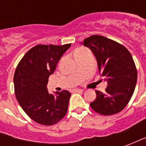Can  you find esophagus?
Masks as SVG:
<instances>
[{"mask_svg": "<svg viewBox=\"0 0 146 146\" xmlns=\"http://www.w3.org/2000/svg\"><path fill=\"white\" fill-rule=\"evenodd\" d=\"M73 92H84V90L80 88H76V89H73Z\"/></svg>", "mask_w": 146, "mask_h": 146, "instance_id": "34e87169", "label": "esophagus"}]
</instances>
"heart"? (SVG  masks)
<instances>
[{"label":"heart","instance_id":"heart-1","mask_svg":"<svg viewBox=\"0 0 146 146\" xmlns=\"http://www.w3.org/2000/svg\"><path fill=\"white\" fill-rule=\"evenodd\" d=\"M79 50H81V49H79Z\"/></svg>","mask_w":146,"mask_h":146}]
</instances>
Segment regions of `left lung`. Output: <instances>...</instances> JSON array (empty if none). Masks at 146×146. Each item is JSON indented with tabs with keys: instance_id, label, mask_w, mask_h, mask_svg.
I'll return each instance as SVG.
<instances>
[{
	"instance_id": "1",
	"label": "left lung",
	"mask_w": 146,
	"mask_h": 146,
	"mask_svg": "<svg viewBox=\"0 0 146 146\" xmlns=\"http://www.w3.org/2000/svg\"><path fill=\"white\" fill-rule=\"evenodd\" d=\"M81 44L94 54L99 73L108 84L105 93L95 91L96 98L91 107L105 116L119 113L130 101L137 82L131 54L124 46L99 35L89 36Z\"/></svg>"
}]
</instances>
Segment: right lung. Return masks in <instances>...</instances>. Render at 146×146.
<instances>
[{
    "label": "right lung",
    "instance_id": "1",
    "mask_svg": "<svg viewBox=\"0 0 146 146\" xmlns=\"http://www.w3.org/2000/svg\"><path fill=\"white\" fill-rule=\"evenodd\" d=\"M70 45H36L25 54L15 72V94L19 103L31 119L42 125L55 124L67 113L70 92L50 94L47 84Z\"/></svg>",
    "mask_w": 146,
    "mask_h": 146
}]
</instances>
